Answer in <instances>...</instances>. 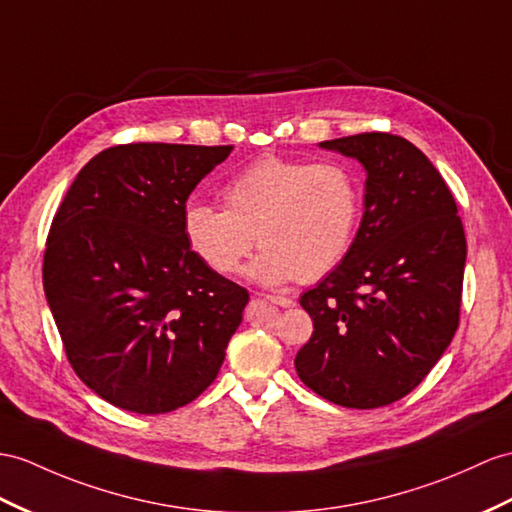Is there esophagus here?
<instances>
[{
  "label": "esophagus",
  "mask_w": 512,
  "mask_h": 512,
  "mask_svg": "<svg viewBox=\"0 0 512 512\" xmlns=\"http://www.w3.org/2000/svg\"><path fill=\"white\" fill-rule=\"evenodd\" d=\"M269 304H276V306H282V308H291V306H295V302L291 297H284V295H267L265 297Z\"/></svg>",
  "instance_id": "1"
}]
</instances>
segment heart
Masks as SVG:
<instances>
[{
  "instance_id": "obj_1",
  "label": "heart",
  "mask_w": 512,
  "mask_h": 512,
  "mask_svg": "<svg viewBox=\"0 0 512 512\" xmlns=\"http://www.w3.org/2000/svg\"><path fill=\"white\" fill-rule=\"evenodd\" d=\"M223 202L184 208L186 243L208 269L228 276L258 239L263 252L247 276L269 286L317 280L339 267L363 217L360 182L341 162L263 156L226 182Z\"/></svg>"
}]
</instances>
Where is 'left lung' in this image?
I'll use <instances>...</instances> for the list:
<instances>
[{
  "label": "left lung",
  "mask_w": 512,
  "mask_h": 512,
  "mask_svg": "<svg viewBox=\"0 0 512 512\" xmlns=\"http://www.w3.org/2000/svg\"><path fill=\"white\" fill-rule=\"evenodd\" d=\"M319 147L363 165L365 210L350 254L299 297L315 330L295 369L323 400L380 408L413 391L454 339L463 221L441 173L402 136L365 132Z\"/></svg>",
  "instance_id": "obj_1"
}]
</instances>
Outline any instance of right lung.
<instances>
[{
	"instance_id": "add662e5",
	"label": "right lung",
	"mask_w": 512,
	"mask_h": 512,
	"mask_svg": "<svg viewBox=\"0 0 512 512\" xmlns=\"http://www.w3.org/2000/svg\"><path fill=\"white\" fill-rule=\"evenodd\" d=\"M230 145L130 143L91 158L47 236L43 286L78 378L108 404L160 415L202 395L249 293L186 243V199Z\"/></svg>"
}]
</instances>
